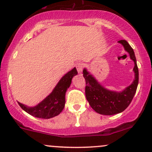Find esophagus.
I'll use <instances>...</instances> for the list:
<instances>
[{"label": "esophagus", "mask_w": 152, "mask_h": 152, "mask_svg": "<svg viewBox=\"0 0 152 152\" xmlns=\"http://www.w3.org/2000/svg\"><path fill=\"white\" fill-rule=\"evenodd\" d=\"M76 68L77 69L78 74H81L82 72V70H83V64H81V63H78V64H76Z\"/></svg>", "instance_id": "1"}]
</instances>
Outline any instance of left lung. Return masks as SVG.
I'll list each match as a JSON object with an SVG mask.
<instances>
[{
    "instance_id": "1",
    "label": "left lung",
    "mask_w": 152,
    "mask_h": 152,
    "mask_svg": "<svg viewBox=\"0 0 152 152\" xmlns=\"http://www.w3.org/2000/svg\"><path fill=\"white\" fill-rule=\"evenodd\" d=\"M118 43L124 46L134 62V79L129 86L121 91L109 90L102 86L86 68L83 70L86 83L85 92L87 101L96 112L102 115H114L124 111L132 102L139 83V69L133 48L125 40L118 41Z\"/></svg>"
}]
</instances>
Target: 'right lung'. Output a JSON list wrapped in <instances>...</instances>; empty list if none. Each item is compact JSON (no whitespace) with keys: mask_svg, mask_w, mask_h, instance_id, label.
I'll return each instance as SVG.
<instances>
[{"mask_svg":"<svg viewBox=\"0 0 152 152\" xmlns=\"http://www.w3.org/2000/svg\"><path fill=\"white\" fill-rule=\"evenodd\" d=\"M78 74L76 68L63 76L49 95L34 106H28L18 102L23 110L31 116L40 118H50L58 116L64 109L66 92L71 86L74 76Z\"/></svg>","mask_w":152,"mask_h":152,"instance_id":"add662e5","label":"right lung"}]
</instances>
